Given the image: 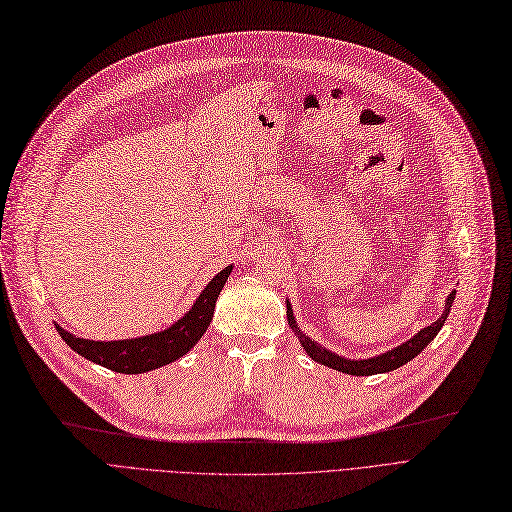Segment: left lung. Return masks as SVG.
Masks as SVG:
<instances>
[{
  "instance_id": "left-lung-1",
  "label": "left lung",
  "mask_w": 512,
  "mask_h": 512,
  "mask_svg": "<svg viewBox=\"0 0 512 512\" xmlns=\"http://www.w3.org/2000/svg\"><path fill=\"white\" fill-rule=\"evenodd\" d=\"M453 297H456V291H451L447 301H445V312L441 314V318L434 320V323L430 327H424L422 331L415 333L411 339H407L405 344L396 346L384 354H377V356H371V358H363V361H350V358H344L339 356L335 352H329L327 348H323L320 344L312 342V339L308 335H304L299 331L297 327V320L293 316V310H291V301H287V318H289V325L291 329L295 331V335L299 337V344L304 346V350L308 352V356L312 358V361L325 365V367H331L335 371H342V373H348V375H375V373H386V371H394L403 367L405 363H409L411 358L418 356L434 337H437V333L441 331V327L445 325L447 320V314L451 310V304H453Z\"/></svg>"
}]
</instances>
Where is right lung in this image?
Returning a JSON list of instances; mask_svg holds the SVG:
<instances>
[{"instance_id": "add662e5", "label": "right lung", "mask_w": 512, "mask_h": 512, "mask_svg": "<svg viewBox=\"0 0 512 512\" xmlns=\"http://www.w3.org/2000/svg\"><path fill=\"white\" fill-rule=\"evenodd\" d=\"M230 274L232 266L223 268L211 282H208L192 310L183 318H179L177 323L158 333L135 339H118V342H92V339L75 337L73 333L65 331L59 325H56V331H59V335L65 339V344L73 352H78L80 356L101 367L126 375L154 371L158 367L177 361V358H181L198 344V339L206 333L208 325H211L217 297Z\"/></svg>"}]
</instances>
